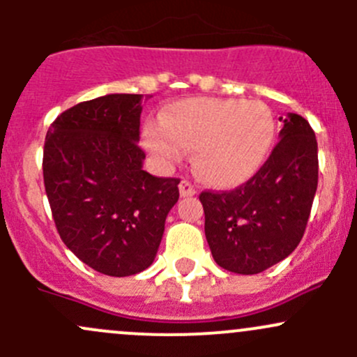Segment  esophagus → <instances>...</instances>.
Segmentation results:
<instances>
[{
  "label": "esophagus",
  "instance_id": "1",
  "mask_svg": "<svg viewBox=\"0 0 357 357\" xmlns=\"http://www.w3.org/2000/svg\"><path fill=\"white\" fill-rule=\"evenodd\" d=\"M195 193H197L195 186H193L188 179H181V183H179V195L185 199V197H193Z\"/></svg>",
  "mask_w": 357,
  "mask_h": 357
}]
</instances>
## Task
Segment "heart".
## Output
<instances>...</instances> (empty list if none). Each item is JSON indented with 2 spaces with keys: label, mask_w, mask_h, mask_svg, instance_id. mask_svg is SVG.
I'll use <instances>...</instances> for the list:
<instances>
[{
  "label": "heart",
  "mask_w": 357,
  "mask_h": 357,
  "mask_svg": "<svg viewBox=\"0 0 357 357\" xmlns=\"http://www.w3.org/2000/svg\"><path fill=\"white\" fill-rule=\"evenodd\" d=\"M275 115L262 102L186 98L162 112L160 124L146 122L143 143L162 164L193 150V167L204 181L238 186L259 172L271 152Z\"/></svg>",
  "instance_id": "1"
}]
</instances>
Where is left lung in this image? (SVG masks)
Listing matches in <instances>:
<instances>
[{
  "instance_id": "8db88e82",
  "label": "left lung",
  "mask_w": 357,
  "mask_h": 357,
  "mask_svg": "<svg viewBox=\"0 0 357 357\" xmlns=\"http://www.w3.org/2000/svg\"><path fill=\"white\" fill-rule=\"evenodd\" d=\"M280 142L257 174L233 192H204L205 238L221 268L257 275L301 243L318 188V143L298 114L280 117Z\"/></svg>"
}]
</instances>
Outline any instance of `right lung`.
<instances>
[{
  "label": "right lung",
  "instance_id": "1",
  "mask_svg": "<svg viewBox=\"0 0 357 357\" xmlns=\"http://www.w3.org/2000/svg\"><path fill=\"white\" fill-rule=\"evenodd\" d=\"M143 95L100 96L50 126L43 176L60 238L107 276H131L155 259L179 179L143 171Z\"/></svg>",
  "mask_w": 357,
  "mask_h": 357
}]
</instances>
